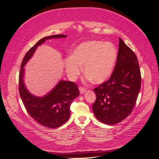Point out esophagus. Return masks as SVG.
<instances>
[{"instance_id":"obj_1","label":"esophagus","mask_w":159,"mask_h":159,"mask_svg":"<svg viewBox=\"0 0 159 159\" xmlns=\"http://www.w3.org/2000/svg\"><path fill=\"white\" fill-rule=\"evenodd\" d=\"M79 89H80V93H84L85 91H86V89L85 88H83V87H80Z\"/></svg>"}]
</instances>
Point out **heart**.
<instances>
[{
  "label": "heart",
  "mask_w": 159,
  "mask_h": 159,
  "mask_svg": "<svg viewBox=\"0 0 159 159\" xmlns=\"http://www.w3.org/2000/svg\"><path fill=\"white\" fill-rule=\"evenodd\" d=\"M117 57V49L111 43L100 40L85 42L77 46L66 60V73L74 80L82 71L81 66H84L86 79L95 84H102L111 75Z\"/></svg>",
  "instance_id": "heart-1"
}]
</instances>
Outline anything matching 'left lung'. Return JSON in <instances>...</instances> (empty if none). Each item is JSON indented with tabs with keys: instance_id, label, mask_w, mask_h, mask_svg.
Listing matches in <instances>:
<instances>
[{
	"instance_id": "left-lung-1",
	"label": "left lung",
	"mask_w": 159,
	"mask_h": 159,
	"mask_svg": "<svg viewBox=\"0 0 159 159\" xmlns=\"http://www.w3.org/2000/svg\"><path fill=\"white\" fill-rule=\"evenodd\" d=\"M141 85V75L135 54L119 38L117 62L110 78L93 89L92 105L95 117L107 125L122 121L131 114Z\"/></svg>"
}]
</instances>
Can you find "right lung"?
Segmentation results:
<instances>
[{"instance_id": "right-lung-1", "label": "right lung", "mask_w": 159, "mask_h": 159, "mask_svg": "<svg viewBox=\"0 0 159 159\" xmlns=\"http://www.w3.org/2000/svg\"><path fill=\"white\" fill-rule=\"evenodd\" d=\"M66 37L64 34H57L42 38L24 57L19 74V93L26 111L38 123L48 128L59 127L68 121L70 115L71 103L80 95L78 85L73 81H60L46 95L36 97L27 90L23 82L24 66L31 58L37 47L46 40Z\"/></svg>"}]
</instances>
